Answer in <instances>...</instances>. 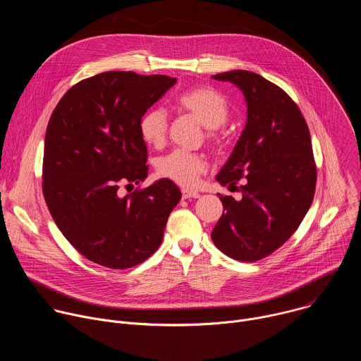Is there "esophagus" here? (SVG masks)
Listing matches in <instances>:
<instances>
[{
  "mask_svg": "<svg viewBox=\"0 0 361 361\" xmlns=\"http://www.w3.org/2000/svg\"><path fill=\"white\" fill-rule=\"evenodd\" d=\"M183 192V198H198L200 197V192L198 191H194V190H187V188H183L181 190Z\"/></svg>",
  "mask_w": 361,
  "mask_h": 361,
  "instance_id": "1",
  "label": "esophagus"
}]
</instances>
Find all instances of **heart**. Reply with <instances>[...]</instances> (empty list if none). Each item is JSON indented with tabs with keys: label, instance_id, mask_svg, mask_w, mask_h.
I'll return each mask as SVG.
<instances>
[{
	"label": "heart",
	"instance_id": "heart-1",
	"mask_svg": "<svg viewBox=\"0 0 361 361\" xmlns=\"http://www.w3.org/2000/svg\"><path fill=\"white\" fill-rule=\"evenodd\" d=\"M176 107L194 116L205 128L207 140L220 145L224 140L221 126L230 116V106L224 95L210 87L191 88L176 98ZM167 116L161 109L145 111L138 121L142 141L152 147H161L167 135ZM207 169V160L201 154L185 149H174L157 163V173L180 185H194Z\"/></svg>",
	"mask_w": 361,
	"mask_h": 361
}]
</instances>
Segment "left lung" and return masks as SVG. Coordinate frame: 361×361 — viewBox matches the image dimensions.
I'll return each mask as SVG.
<instances>
[{
	"label": "left lung",
	"mask_w": 361,
	"mask_h": 361,
	"mask_svg": "<svg viewBox=\"0 0 361 361\" xmlns=\"http://www.w3.org/2000/svg\"><path fill=\"white\" fill-rule=\"evenodd\" d=\"M237 85L247 101V124L217 174L243 198L219 194L223 216L212 238L234 260L252 263L280 248L313 202L317 167L310 131L291 97L262 75L233 70L213 75Z\"/></svg>",
	"instance_id": "1"
}]
</instances>
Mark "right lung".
<instances>
[{"label": "right lung", "mask_w": 361, "mask_h": 361, "mask_svg": "<svg viewBox=\"0 0 361 361\" xmlns=\"http://www.w3.org/2000/svg\"><path fill=\"white\" fill-rule=\"evenodd\" d=\"M176 84L169 75L107 71L73 85L47 126L42 194L57 227L87 260L131 269L157 251L181 191L148 176L141 116Z\"/></svg>", "instance_id": "1"}]
</instances>
